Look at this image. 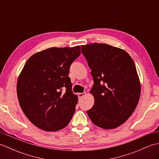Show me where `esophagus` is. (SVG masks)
<instances>
[{
	"mask_svg": "<svg viewBox=\"0 0 159 159\" xmlns=\"http://www.w3.org/2000/svg\"><path fill=\"white\" fill-rule=\"evenodd\" d=\"M86 95V93H78V96H79V98H82L83 96H85Z\"/></svg>",
	"mask_w": 159,
	"mask_h": 159,
	"instance_id": "34e87169",
	"label": "esophagus"
}]
</instances>
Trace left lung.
<instances>
[{
    "mask_svg": "<svg viewBox=\"0 0 159 159\" xmlns=\"http://www.w3.org/2000/svg\"><path fill=\"white\" fill-rule=\"evenodd\" d=\"M92 70L94 104L87 111L92 122L113 129L130 117L139 102L141 83L134 63L124 50L107 43L81 46Z\"/></svg>",
    "mask_w": 159,
    "mask_h": 159,
    "instance_id": "8db88e82",
    "label": "left lung"
}]
</instances>
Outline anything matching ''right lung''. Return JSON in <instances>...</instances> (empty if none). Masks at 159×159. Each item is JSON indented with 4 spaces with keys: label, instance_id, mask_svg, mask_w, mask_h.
I'll return each instance as SVG.
<instances>
[{
    "label": "right lung",
    "instance_id": "obj_1",
    "mask_svg": "<svg viewBox=\"0 0 159 159\" xmlns=\"http://www.w3.org/2000/svg\"><path fill=\"white\" fill-rule=\"evenodd\" d=\"M80 54V46L43 50L30 57L20 72L16 87L20 107L40 129L57 131L72 118L78 96L68 75Z\"/></svg>",
    "mask_w": 159,
    "mask_h": 159
}]
</instances>
